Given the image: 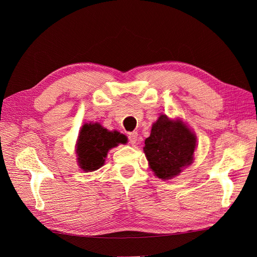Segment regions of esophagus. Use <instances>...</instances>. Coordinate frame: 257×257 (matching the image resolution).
Wrapping results in <instances>:
<instances>
[{
    "mask_svg": "<svg viewBox=\"0 0 257 257\" xmlns=\"http://www.w3.org/2000/svg\"><path fill=\"white\" fill-rule=\"evenodd\" d=\"M137 136H138L137 132H132V133H130L128 134V142H130V144L135 145L136 142H137Z\"/></svg>",
    "mask_w": 257,
    "mask_h": 257,
    "instance_id": "esophagus-1",
    "label": "esophagus"
}]
</instances>
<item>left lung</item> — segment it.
Returning a JSON list of instances; mask_svg holds the SVG:
<instances>
[{
  "label": "left lung",
  "mask_w": 257,
  "mask_h": 257,
  "mask_svg": "<svg viewBox=\"0 0 257 257\" xmlns=\"http://www.w3.org/2000/svg\"><path fill=\"white\" fill-rule=\"evenodd\" d=\"M196 136L180 119L162 114L145 141L144 151L154 175L168 180L192 164Z\"/></svg>",
  "instance_id": "left-lung-1"
}]
</instances>
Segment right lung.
Wrapping results in <instances>:
<instances>
[{
  "label": "right lung",
  "instance_id": "add662e5",
  "mask_svg": "<svg viewBox=\"0 0 257 257\" xmlns=\"http://www.w3.org/2000/svg\"><path fill=\"white\" fill-rule=\"evenodd\" d=\"M126 143L125 135L116 131H108L99 123H85L77 139L76 153L78 165L84 172H93L102 167L111 148Z\"/></svg>",
  "mask_w": 257,
  "mask_h": 257
}]
</instances>
